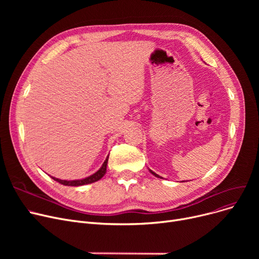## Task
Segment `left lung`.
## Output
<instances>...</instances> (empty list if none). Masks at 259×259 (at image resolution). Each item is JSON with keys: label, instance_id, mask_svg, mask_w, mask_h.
I'll return each mask as SVG.
<instances>
[{"label": "left lung", "instance_id": "obj_1", "mask_svg": "<svg viewBox=\"0 0 259 259\" xmlns=\"http://www.w3.org/2000/svg\"><path fill=\"white\" fill-rule=\"evenodd\" d=\"M149 171H150V172H151V173H152V174H153L154 176H156V178H158V179H162V178H161V176H159L158 174H156V173H155V172H153L152 170H149Z\"/></svg>", "mask_w": 259, "mask_h": 259}]
</instances>
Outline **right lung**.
<instances>
[{
  "label": "right lung",
  "mask_w": 259,
  "mask_h": 259,
  "mask_svg": "<svg viewBox=\"0 0 259 259\" xmlns=\"http://www.w3.org/2000/svg\"><path fill=\"white\" fill-rule=\"evenodd\" d=\"M108 158H109V155L107 156V158L105 159L104 164L102 165V167L95 172L93 173L92 175L88 176V178L86 179H83V180H75V181H65V180H60V179H56V178H52L54 181L64 185V186H72V187H77V186H83V185H88V184H92V183H95L100 181L103 176L105 175L106 171H107V164H108Z\"/></svg>",
  "instance_id": "right-lung-1"
}]
</instances>
